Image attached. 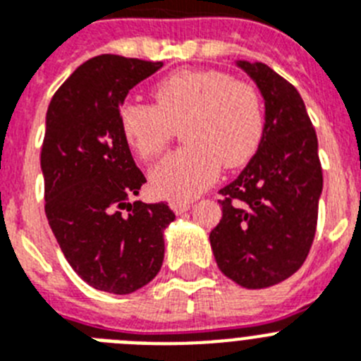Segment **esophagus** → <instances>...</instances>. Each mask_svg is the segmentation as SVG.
<instances>
[{
	"label": "esophagus",
	"mask_w": 361,
	"mask_h": 361,
	"mask_svg": "<svg viewBox=\"0 0 361 361\" xmlns=\"http://www.w3.org/2000/svg\"><path fill=\"white\" fill-rule=\"evenodd\" d=\"M170 208L173 209L175 215H183V213H186L188 209L191 208V204L190 202H183V200H171Z\"/></svg>",
	"instance_id": "obj_1"
}]
</instances>
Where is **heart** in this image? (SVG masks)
Returning <instances> with one entry per match:
<instances>
[{
    "instance_id": "b5f03b06",
    "label": "heart",
    "mask_w": 361,
    "mask_h": 361,
    "mask_svg": "<svg viewBox=\"0 0 361 361\" xmlns=\"http://www.w3.org/2000/svg\"><path fill=\"white\" fill-rule=\"evenodd\" d=\"M155 103L126 101L119 110L124 141L141 159L161 155L183 126L188 146L166 155L149 173L152 190L171 200L200 195L219 177L220 166L238 168L257 153L266 119L251 82L222 70L184 68L152 88Z\"/></svg>"
}]
</instances>
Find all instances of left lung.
Returning <instances> with one entry per match:
<instances>
[{
    "label": "left lung",
    "instance_id": "obj_1",
    "mask_svg": "<svg viewBox=\"0 0 361 361\" xmlns=\"http://www.w3.org/2000/svg\"><path fill=\"white\" fill-rule=\"evenodd\" d=\"M266 101V128L242 173L219 191L216 266L247 289L283 282L311 250L324 186L317 132L298 90L264 63L238 61Z\"/></svg>",
    "mask_w": 361,
    "mask_h": 361
}]
</instances>
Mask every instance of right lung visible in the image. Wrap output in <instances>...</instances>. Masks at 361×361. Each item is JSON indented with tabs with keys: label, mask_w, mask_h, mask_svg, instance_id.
I'll return each instance as SVG.
<instances>
[{
	"label": "right lung",
	"mask_w": 361,
	"mask_h": 361,
	"mask_svg": "<svg viewBox=\"0 0 361 361\" xmlns=\"http://www.w3.org/2000/svg\"><path fill=\"white\" fill-rule=\"evenodd\" d=\"M161 66L114 54L92 57L47 110L44 213L72 269L99 291L130 295L155 279L162 233L175 220L166 202H132L146 177L119 126L124 97Z\"/></svg>",
	"instance_id": "add662e5"
}]
</instances>
